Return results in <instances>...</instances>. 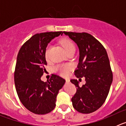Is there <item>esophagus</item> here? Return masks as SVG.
<instances>
[{
    "label": "esophagus",
    "mask_w": 126,
    "mask_h": 126,
    "mask_svg": "<svg viewBox=\"0 0 126 126\" xmlns=\"http://www.w3.org/2000/svg\"><path fill=\"white\" fill-rule=\"evenodd\" d=\"M65 82H66V83H69L70 82V80L69 79H65Z\"/></svg>",
    "instance_id": "obj_1"
}]
</instances>
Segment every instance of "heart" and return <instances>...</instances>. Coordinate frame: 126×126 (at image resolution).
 <instances>
[{"instance_id": "b5f03b06", "label": "heart", "mask_w": 126, "mask_h": 126, "mask_svg": "<svg viewBox=\"0 0 126 126\" xmlns=\"http://www.w3.org/2000/svg\"><path fill=\"white\" fill-rule=\"evenodd\" d=\"M61 43L67 53L71 51L75 50V45L73 43V42L70 40L69 39H62ZM48 51H49V46H47L45 52V55L47 58L48 57ZM71 68H72V66L70 64H60V65H58L55 67V70L56 72H57L61 75L63 76H66L68 75L69 72L71 69Z\"/></svg>"}]
</instances>
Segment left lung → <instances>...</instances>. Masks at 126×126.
<instances>
[{
	"label": "left lung",
	"instance_id": "8db88e82",
	"mask_svg": "<svg viewBox=\"0 0 126 126\" xmlns=\"http://www.w3.org/2000/svg\"><path fill=\"white\" fill-rule=\"evenodd\" d=\"M64 33L78 46L79 59L74 74L78 78L84 76L86 81L79 87L76 79L71 80L76 88L71 99L73 107L80 113H92L104 103L113 79L107 53L102 43L89 33Z\"/></svg>",
	"mask_w": 126,
	"mask_h": 126
}]
</instances>
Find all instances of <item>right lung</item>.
Segmentation results:
<instances>
[{
    "label": "right lung",
    "instance_id": "add662e5",
    "mask_svg": "<svg viewBox=\"0 0 126 126\" xmlns=\"http://www.w3.org/2000/svg\"><path fill=\"white\" fill-rule=\"evenodd\" d=\"M62 32L37 33L22 45L14 71V83L20 101L30 112L44 115L55 107L56 98L65 80L52 74L49 81L41 77L46 71L45 52L48 43Z\"/></svg>",
    "mask_w": 126,
    "mask_h": 126
}]
</instances>
